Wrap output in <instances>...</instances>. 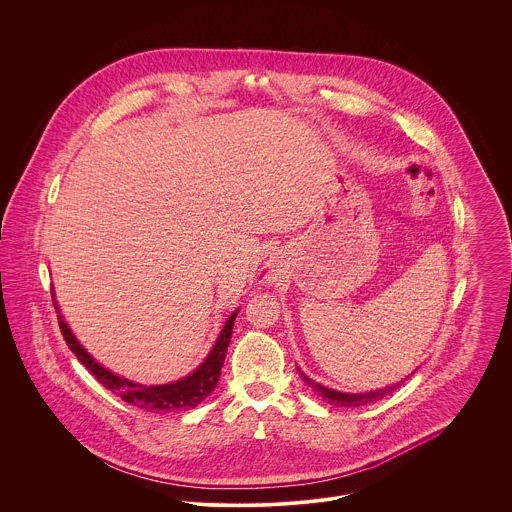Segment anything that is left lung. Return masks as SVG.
Masks as SVG:
<instances>
[{"mask_svg":"<svg viewBox=\"0 0 512 512\" xmlns=\"http://www.w3.org/2000/svg\"><path fill=\"white\" fill-rule=\"evenodd\" d=\"M297 370H299V368H297ZM299 374H301V378H303L327 404H333V406H349V408L365 406V404H370V402H376V400L388 396L390 392H394L396 386H398V384H394V386L380 388V390H374V392H365V394H345V392H337V390H331V388H327V386H321L319 382L309 380L301 370H299Z\"/></svg>","mask_w":512,"mask_h":512,"instance_id":"left-lung-1","label":"left lung"}]
</instances>
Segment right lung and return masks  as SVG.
I'll return each mask as SVG.
<instances>
[{"mask_svg":"<svg viewBox=\"0 0 512 512\" xmlns=\"http://www.w3.org/2000/svg\"><path fill=\"white\" fill-rule=\"evenodd\" d=\"M238 311H234L224 329L220 331V337L211 351V355L207 357V361L199 366L193 374L185 376L183 380H177L173 384H163V386H142V384H134L126 378L116 376L114 372L106 370L104 366L98 365L74 339L71 329L67 327V323L61 319L59 315V327L61 333L69 345V349L73 351L74 357L90 370V374L102 384L106 386L110 392H114L116 396H120L124 402L142 408L146 412H171V410H189L195 408L197 404H201L217 386L220 376V368L226 357V349L230 343V335H232V327H234V317Z\"/></svg>","mask_w":512,"mask_h":512,"instance_id":"right-lung-1","label":"right lung"}]
</instances>
